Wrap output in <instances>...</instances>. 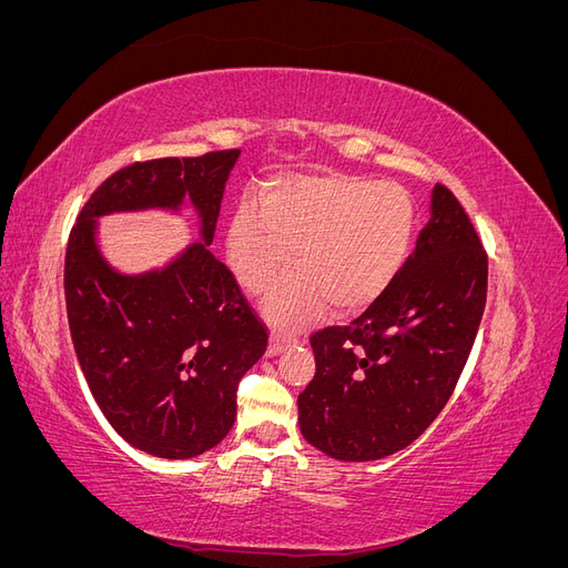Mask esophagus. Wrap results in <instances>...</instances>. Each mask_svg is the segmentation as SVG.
<instances>
[{"label": "esophagus", "instance_id": "obj_1", "mask_svg": "<svg viewBox=\"0 0 568 568\" xmlns=\"http://www.w3.org/2000/svg\"><path fill=\"white\" fill-rule=\"evenodd\" d=\"M291 338L288 334H282V332H272L270 334V346H267V355H280L286 346H291Z\"/></svg>", "mask_w": 568, "mask_h": 568}]
</instances>
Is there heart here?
<instances>
[{"label": "heart", "mask_w": 568, "mask_h": 568, "mask_svg": "<svg viewBox=\"0 0 568 568\" xmlns=\"http://www.w3.org/2000/svg\"><path fill=\"white\" fill-rule=\"evenodd\" d=\"M415 236V203L403 186L353 175H286L239 205L227 257L251 294L265 291L291 263L263 307L284 326L317 320L326 301L338 313L372 305L398 277Z\"/></svg>", "instance_id": "b5f03b06"}]
</instances>
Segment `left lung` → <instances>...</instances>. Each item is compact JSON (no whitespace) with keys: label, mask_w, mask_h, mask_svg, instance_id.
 Listing matches in <instances>:
<instances>
[{"label":"left lung","mask_w":568,"mask_h":568,"mask_svg":"<svg viewBox=\"0 0 568 568\" xmlns=\"http://www.w3.org/2000/svg\"><path fill=\"white\" fill-rule=\"evenodd\" d=\"M488 291V255L448 186L398 277L346 326L311 336L315 376L298 395L303 438L369 462L419 438L467 365Z\"/></svg>","instance_id":"8db88e82"}]
</instances>
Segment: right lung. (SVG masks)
Returning a JSON list of instances; mask_svg holds the SVG:
<instances>
[{
	"mask_svg": "<svg viewBox=\"0 0 568 568\" xmlns=\"http://www.w3.org/2000/svg\"><path fill=\"white\" fill-rule=\"evenodd\" d=\"M239 149L156 159L113 173L84 203L65 248V311L97 405L136 450L196 457L230 434L236 388L263 357L267 329L234 274L211 253ZM189 200L202 242L165 268L118 273L95 242L111 212L173 210Z\"/></svg>",
	"mask_w": 568,
	"mask_h": 568,
	"instance_id": "obj_1",
	"label": "right lung"
}]
</instances>
